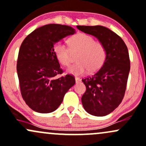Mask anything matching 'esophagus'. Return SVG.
Returning <instances> with one entry per match:
<instances>
[{
  "instance_id": "34e87169",
  "label": "esophagus",
  "mask_w": 146,
  "mask_h": 146,
  "mask_svg": "<svg viewBox=\"0 0 146 146\" xmlns=\"http://www.w3.org/2000/svg\"><path fill=\"white\" fill-rule=\"evenodd\" d=\"M75 80H76V82H80V81H81L80 78H78V77H76V78H75Z\"/></svg>"
}]
</instances>
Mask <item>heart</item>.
I'll use <instances>...</instances> for the list:
<instances>
[{
	"label": "heart",
	"instance_id": "1",
	"mask_svg": "<svg viewBox=\"0 0 146 146\" xmlns=\"http://www.w3.org/2000/svg\"><path fill=\"white\" fill-rule=\"evenodd\" d=\"M68 47L59 41L54 45L53 51L56 58L62 65L69 66L73 60L72 55H76V64L68 68L73 75H80L86 70L94 73L102 68L107 59V49L101 41L94 40L91 35L79 33L67 40Z\"/></svg>",
	"mask_w": 146,
	"mask_h": 146
}]
</instances>
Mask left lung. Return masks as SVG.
Masks as SVG:
<instances>
[{"label": "left lung", "instance_id": "1", "mask_svg": "<svg viewBox=\"0 0 146 146\" xmlns=\"http://www.w3.org/2000/svg\"><path fill=\"white\" fill-rule=\"evenodd\" d=\"M77 28L98 38L105 46L107 59L95 74L83 78L86 91L82 96L84 110L90 114L104 116L122 102L130 70L128 50L123 40L110 29L101 25Z\"/></svg>", "mask_w": 146, "mask_h": 146}]
</instances>
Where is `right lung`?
Wrapping results in <instances>:
<instances>
[{
	"label": "right lung",
	"instance_id": "right-lung-1",
	"mask_svg": "<svg viewBox=\"0 0 146 146\" xmlns=\"http://www.w3.org/2000/svg\"><path fill=\"white\" fill-rule=\"evenodd\" d=\"M74 33L68 25L48 24L34 30L21 45L17 64L21 94L34 111H55L76 83L72 75L57 78L64 71L53 51L56 42Z\"/></svg>",
	"mask_w": 146,
	"mask_h": 146
}]
</instances>
